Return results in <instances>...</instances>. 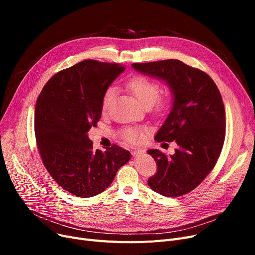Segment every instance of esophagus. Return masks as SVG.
Returning <instances> with one entry per match:
<instances>
[{
	"instance_id": "obj_1",
	"label": "esophagus",
	"mask_w": 255,
	"mask_h": 255,
	"mask_svg": "<svg viewBox=\"0 0 255 255\" xmlns=\"http://www.w3.org/2000/svg\"><path fill=\"white\" fill-rule=\"evenodd\" d=\"M144 153H145V151H144L143 149H138V150L133 151V152H132V155L134 156V157H137V156H140V155H142V154H144Z\"/></svg>"
}]
</instances>
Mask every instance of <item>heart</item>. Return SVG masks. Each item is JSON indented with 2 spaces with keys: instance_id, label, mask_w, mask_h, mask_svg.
I'll list each match as a JSON object with an SVG mask.
<instances>
[{
  "instance_id": "obj_1",
  "label": "heart",
  "mask_w": 255,
  "mask_h": 255,
  "mask_svg": "<svg viewBox=\"0 0 255 255\" xmlns=\"http://www.w3.org/2000/svg\"><path fill=\"white\" fill-rule=\"evenodd\" d=\"M126 88L135 96L144 109L153 106V110L157 115L167 114L175 103V95L171 91H166L159 95L161 90L160 84L143 75H136L130 78L126 83ZM115 94L116 91L113 87L104 91L101 100V111L103 113L110 110ZM121 136L129 143H138L143 139V131L138 128L126 127L121 130Z\"/></svg>"
}]
</instances>
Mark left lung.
Instances as JSON below:
<instances>
[{
  "instance_id": "1",
  "label": "left lung",
  "mask_w": 255,
  "mask_h": 255,
  "mask_svg": "<svg viewBox=\"0 0 255 255\" xmlns=\"http://www.w3.org/2000/svg\"><path fill=\"white\" fill-rule=\"evenodd\" d=\"M135 70L164 80L175 103L157 132V141L177 142L175 154L149 150L157 172L148 180L151 189L178 197L195 189L216 165L225 138V111L221 94L204 71L179 60L133 63Z\"/></svg>"
}]
</instances>
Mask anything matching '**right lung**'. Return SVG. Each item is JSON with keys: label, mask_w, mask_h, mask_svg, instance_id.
Returning <instances> with one entry per match:
<instances>
[{"label": "right lung", "mask_w": 255, "mask_h": 255, "mask_svg": "<svg viewBox=\"0 0 255 255\" xmlns=\"http://www.w3.org/2000/svg\"><path fill=\"white\" fill-rule=\"evenodd\" d=\"M124 70L120 64L85 60L53 75L37 99L38 152L51 178L75 196L103 192L130 159L117 144L94 150L87 134L101 118L104 91Z\"/></svg>", "instance_id": "right-lung-1"}]
</instances>
